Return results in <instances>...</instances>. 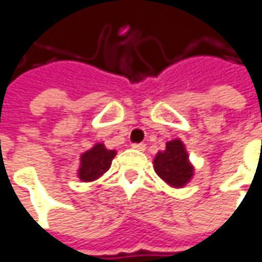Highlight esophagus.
Segmentation results:
<instances>
[{
    "label": "esophagus",
    "instance_id": "1",
    "mask_svg": "<svg viewBox=\"0 0 262 262\" xmlns=\"http://www.w3.org/2000/svg\"><path fill=\"white\" fill-rule=\"evenodd\" d=\"M131 147L136 149V150H144L146 149V143H133Z\"/></svg>",
    "mask_w": 262,
    "mask_h": 262
}]
</instances>
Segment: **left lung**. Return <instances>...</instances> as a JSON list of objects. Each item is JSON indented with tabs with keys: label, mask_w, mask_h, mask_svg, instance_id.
Here are the masks:
<instances>
[{
	"label": "left lung",
	"mask_w": 262,
	"mask_h": 262,
	"mask_svg": "<svg viewBox=\"0 0 262 262\" xmlns=\"http://www.w3.org/2000/svg\"><path fill=\"white\" fill-rule=\"evenodd\" d=\"M155 171L168 184L183 187L191 176L193 168L189 164V155L180 140L166 143V149L155 158Z\"/></svg>",
	"instance_id": "1"
}]
</instances>
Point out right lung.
<instances>
[{"label": "right lung", "mask_w": 262, "mask_h": 262, "mask_svg": "<svg viewBox=\"0 0 262 262\" xmlns=\"http://www.w3.org/2000/svg\"><path fill=\"white\" fill-rule=\"evenodd\" d=\"M116 151L107 150L104 144H96L91 150L81 156V168L78 176L84 181H93L103 176L109 168Z\"/></svg>", "instance_id": "1"}]
</instances>
